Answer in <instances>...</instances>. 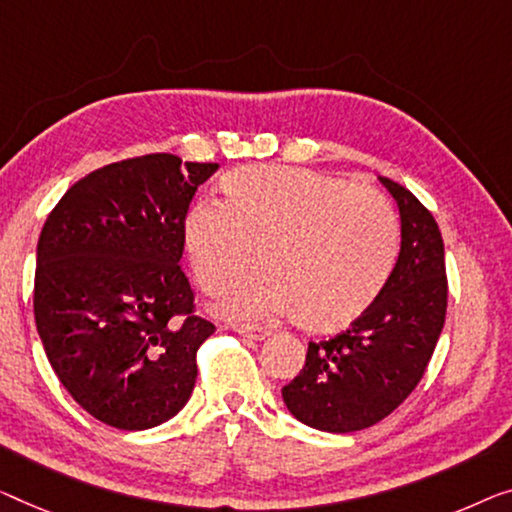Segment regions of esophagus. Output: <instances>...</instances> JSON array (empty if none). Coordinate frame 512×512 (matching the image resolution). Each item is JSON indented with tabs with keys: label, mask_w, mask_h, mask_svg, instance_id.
<instances>
[{
	"label": "esophagus",
	"mask_w": 512,
	"mask_h": 512,
	"mask_svg": "<svg viewBox=\"0 0 512 512\" xmlns=\"http://www.w3.org/2000/svg\"><path fill=\"white\" fill-rule=\"evenodd\" d=\"M234 331L246 335L250 340H264L269 331L264 329V326H257V324H234Z\"/></svg>",
	"instance_id": "obj_1"
}]
</instances>
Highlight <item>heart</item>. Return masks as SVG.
I'll return each mask as SVG.
<instances>
[{
	"label": "heart",
	"instance_id": "obj_1",
	"mask_svg": "<svg viewBox=\"0 0 512 512\" xmlns=\"http://www.w3.org/2000/svg\"><path fill=\"white\" fill-rule=\"evenodd\" d=\"M225 202L186 211L181 241L204 292L262 271L223 299L232 317L294 315L312 333H335L384 292L400 246L391 202L370 186L287 165H246L223 179Z\"/></svg>",
	"mask_w": 512,
	"mask_h": 512
}]
</instances>
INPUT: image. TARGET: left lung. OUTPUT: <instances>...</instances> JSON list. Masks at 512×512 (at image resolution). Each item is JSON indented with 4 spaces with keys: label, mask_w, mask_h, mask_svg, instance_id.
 Returning <instances> with one entry per match:
<instances>
[{
    "label": "left lung",
    "mask_w": 512,
    "mask_h": 512,
    "mask_svg": "<svg viewBox=\"0 0 512 512\" xmlns=\"http://www.w3.org/2000/svg\"><path fill=\"white\" fill-rule=\"evenodd\" d=\"M400 209V255L375 305L335 338L310 342L282 400L296 421L322 432L379 423L423 379L446 322L448 280L437 220L414 193L379 177Z\"/></svg>",
    "instance_id": "obj_1"
}]
</instances>
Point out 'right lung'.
Segmentation results:
<instances>
[{
  "label": "right lung",
  "instance_id": "obj_1",
  "mask_svg": "<svg viewBox=\"0 0 512 512\" xmlns=\"http://www.w3.org/2000/svg\"><path fill=\"white\" fill-rule=\"evenodd\" d=\"M216 170L172 154L105 165L66 190L38 236L36 331L61 386L105 425L149 430L193 393L216 326L195 315L181 223Z\"/></svg>",
  "mask_w": 512,
  "mask_h": 512
}]
</instances>
